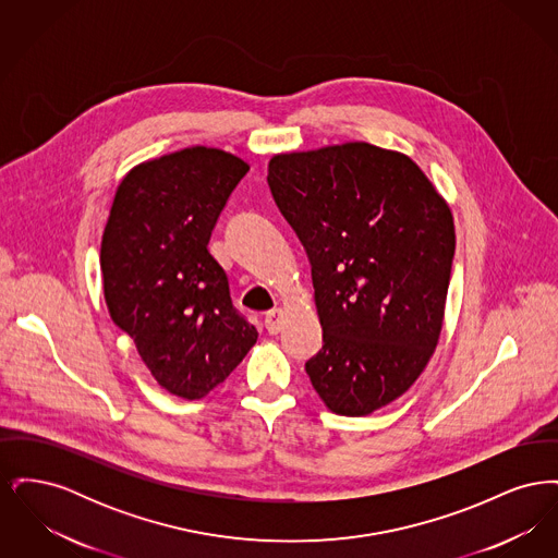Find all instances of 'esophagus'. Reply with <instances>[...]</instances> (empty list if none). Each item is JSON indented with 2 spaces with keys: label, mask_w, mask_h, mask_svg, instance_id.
Masks as SVG:
<instances>
[{
  "label": "esophagus",
  "mask_w": 558,
  "mask_h": 558,
  "mask_svg": "<svg viewBox=\"0 0 558 558\" xmlns=\"http://www.w3.org/2000/svg\"><path fill=\"white\" fill-rule=\"evenodd\" d=\"M266 328L269 335H278L284 328V312L282 310H271L266 314Z\"/></svg>",
  "instance_id": "1"
}]
</instances>
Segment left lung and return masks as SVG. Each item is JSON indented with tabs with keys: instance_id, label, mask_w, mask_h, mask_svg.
Segmentation results:
<instances>
[{
	"instance_id": "obj_1",
	"label": "left lung",
	"mask_w": 558,
	"mask_h": 558,
	"mask_svg": "<svg viewBox=\"0 0 558 558\" xmlns=\"http://www.w3.org/2000/svg\"><path fill=\"white\" fill-rule=\"evenodd\" d=\"M267 184L312 264L324 345L305 372L335 414H372L416 383L439 341L450 205L408 155L368 142L274 155Z\"/></svg>"
}]
</instances>
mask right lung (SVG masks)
Wrapping results in <instances>:
<instances>
[{
	"label": "right lung",
	"instance_id": "right-lung-1",
	"mask_svg": "<svg viewBox=\"0 0 558 558\" xmlns=\"http://www.w3.org/2000/svg\"><path fill=\"white\" fill-rule=\"evenodd\" d=\"M248 162L192 146L144 160L121 180L102 234L110 319L162 389L205 398L257 343L207 244Z\"/></svg>",
	"mask_w": 558,
	"mask_h": 558
}]
</instances>
